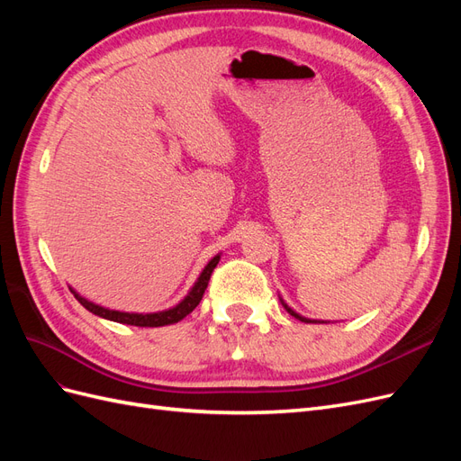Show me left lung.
I'll return each instance as SVG.
<instances>
[{
  "instance_id": "1",
  "label": "left lung",
  "mask_w": 461,
  "mask_h": 461,
  "mask_svg": "<svg viewBox=\"0 0 461 461\" xmlns=\"http://www.w3.org/2000/svg\"><path fill=\"white\" fill-rule=\"evenodd\" d=\"M283 305H285V310H286V312H288V313H290V315H294V317H296V319H300V321H305V323H315V321H310V319H305V317H302V315H298V313H296V312H292V310H290V308H288V305H286V303H285V302H283Z\"/></svg>"
}]
</instances>
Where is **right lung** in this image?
<instances>
[{
  "label": "right lung",
  "instance_id": "1",
  "mask_svg": "<svg viewBox=\"0 0 461 461\" xmlns=\"http://www.w3.org/2000/svg\"><path fill=\"white\" fill-rule=\"evenodd\" d=\"M219 256H215L212 261H209L205 265V269L202 271L200 278L196 281V285L192 286V290L188 292V296L180 302L178 305H175V308L171 310H165V312H158V313H124V312H115V310H107V308H102V305H95L92 302H88L86 298H82L80 294H77L75 290H71L75 298L85 305V308L88 312H92L94 315H100L104 319H109V321H115V323H122V325H134V327H163V325H173V323H178L180 319H185L188 313L194 312V308L202 302L203 298V292L207 288V283L209 278H212V273L213 269L217 267L219 263Z\"/></svg>",
  "mask_w": 461,
  "mask_h": 461
}]
</instances>
